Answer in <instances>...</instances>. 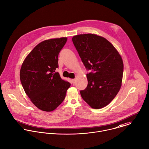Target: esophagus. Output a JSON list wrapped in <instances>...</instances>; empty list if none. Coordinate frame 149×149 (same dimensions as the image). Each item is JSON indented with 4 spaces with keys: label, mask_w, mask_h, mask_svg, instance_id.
I'll return each instance as SVG.
<instances>
[{
    "label": "esophagus",
    "mask_w": 149,
    "mask_h": 149,
    "mask_svg": "<svg viewBox=\"0 0 149 149\" xmlns=\"http://www.w3.org/2000/svg\"><path fill=\"white\" fill-rule=\"evenodd\" d=\"M75 81H76V80H75L74 79L71 80V82H72V83H73V84H74V83H75Z\"/></svg>",
    "instance_id": "obj_1"
}]
</instances>
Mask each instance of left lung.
<instances>
[{
  "label": "left lung",
  "mask_w": 149,
  "mask_h": 149,
  "mask_svg": "<svg viewBox=\"0 0 149 149\" xmlns=\"http://www.w3.org/2000/svg\"><path fill=\"white\" fill-rule=\"evenodd\" d=\"M72 41L87 70L88 85L80 94L92 108L107 106L118 93L123 75V59L105 38L94 34L74 36Z\"/></svg>",
  "instance_id": "left-lung-1"
}]
</instances>
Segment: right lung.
Here are the masks:
<instances>
[{
    "instance_id": "add662e5",
    "label": "right lung",
    "mask_w": 149,
    "mask_h": 149,
    "mask_svg": "<svg viewBox=\"0 0 149 149\" xmlns=\"http://www.w3.org/2000/svg\"><path fill=\"white\" fill-rule=\"evenodd\" d=\"M67 38L51 39L38 44L28 55L20 70V80L26 94L39 109L55 110L65 98L70 83L58 72V54Z\"/></svg>"
}]
</instances>
